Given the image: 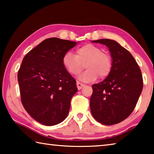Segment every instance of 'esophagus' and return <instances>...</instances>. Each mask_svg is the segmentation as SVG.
Listing matches in <instances>:
<instances>
[{
	"label": "esophagus",
	"mask_w": 154,
	"mask_h": 154,
	"mask_svg": "<svg viewBox=\"0 0 154 154\" xmlns=\"http://www.w3.org/2000/svg\"><path fill=\"white\" fill-rule=\"evenodd\" d=\"M83 86H84V84H83V83L79 82H77V87L78 88V90H81Z\"/></svg>",
	"instance_id": "1"
}]
</instances>
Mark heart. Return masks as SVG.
Here are the masks:
<instances>
[{"mask_svg":"<svg viewBox=\"0 0 154 154\" xmlns=\"http://www.w3.org/2000/svg\"><path fill=\"white\" fill-rule=\"evenodd\" d=\"M112 58L108 52L94 44L88 43L76 49V54L66 52L62 58V64L71 75H76L85 66L86 71L79 75V79L85 82H92L97 77L104 79L112 69Z\"/></svg>","mask_w":154,"mask_h":154,"instance_id":"heart-1","label":"heart"}]
</instances>
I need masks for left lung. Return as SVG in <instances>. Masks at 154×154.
I'll use <instances>...</instances> for the list:
<instances>
[{"label": "left lung", "instance_id": "8db88e82", "mask_svg": "<svg viewBox=\"0 0 154 154\" xmlns=\"http://www.w3.org/2000/svg\"><path fill=\"white\" fill-rule=\"evenodd\" d=\"M92 42L107 47L113 64L106 79L92 85L91 113L104 125L118 124L132 113L138 102L143 90L141 71L132 54L116 41L103 38Z\"/></svg>", "mask_w": 154, "mask_h": 154}]
</instances>
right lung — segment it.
Here are the masks:
<instances>
[{
  "label": "right lung",
  "instance_id": "obj_1",
  "mask_svg": "<svg viewBox=\"0 0 154 154\" xmlns=\"http://www.w3.org/2000/svg\"><path fill=\"white\" fill-rule=\"evenodd\" d=\"M76 44L47 38L24 56L18 71L22 105L34 119L45 126L66 119L77 91L76 81L62 64L64 54Z\"/></svg>",
  "mask_w": 154,
  "mask_h": 154
}]
</instances>
